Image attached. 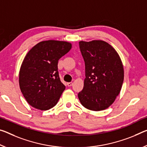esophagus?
Wrapping results in <instances>:
<instances>
[{
    "instance_id": "obj_1",
    "label": "esophagus",
    "mask_w": 147,
    "mask_h": 147,
    "mask_svg": "<svg viewBox=\"0 0 147 147\" xmlns=\"http://www.w3.org/2000/svg\"><path fill=\"white\" fill-rule=\"evenodd\" d=\"M67 84L68 86H73V82H68V83H67Z\"/></svg>"
}]
</instances>
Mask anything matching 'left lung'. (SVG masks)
Wrapping results in <instances>:
<instances>
[{
  "label": "left lung",
  "mask_w": 147,
  "mask_h": 147,
  "mask_svg": "<svg viewBox=\"0 0 147 147\" xmlns=\"http://www.w3.org/2000/svg\"><path fill=\"white\" fill-rule=\"evenodd\" d=\"M79 46L85 62L86 78L78 99L89 110H105L115 102L122 89V60L115 49L104 40H81Z\"/></svg>",
  "instance_id": "8db88e82"
}]
</instances>
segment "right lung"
<instances>
[{"instance_id":"right-lung-1","label":"right lung","mask_w":147,"mask_h":147,"mask_svg":"<svg viewBox=\"0 0 147 147\" xmlns=\"http://www.w3.org/2000/svg\"><path fill=\"white\" fill-rule=\"evenodd\" d=\"M71 48L69 42L44 40L27 53L20 67L19 84L30 105L46 111L57 103L65 89L58 74V61Z\"/></svg>"}]
</instances>
